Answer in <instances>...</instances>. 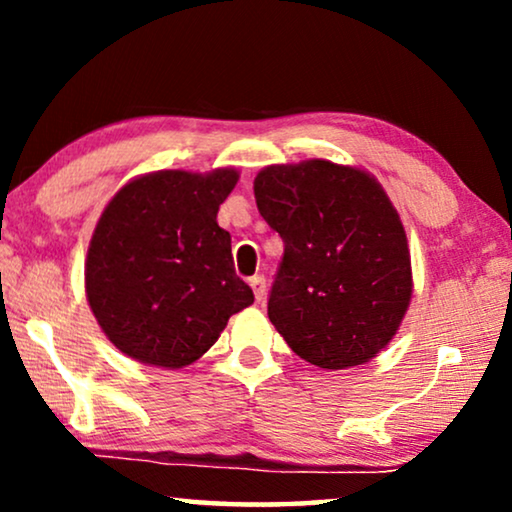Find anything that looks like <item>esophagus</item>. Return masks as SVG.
<instances>
[{"instance_id":"1","label":"esophagus","mask_w":512,"mask_h":512,"mask_svg":"<svg viewBox=\"0 0 512 512\" xmlns=\"http://www.w3.org/2000/svg\"><path fill=\"white\" fill-rule=\"evenodd\" d=\"M251 289H254V296H256V303H263L265 300V291H268V286H265V277L263 275H254L249 279Z\"/></svg>"}]
</instances>
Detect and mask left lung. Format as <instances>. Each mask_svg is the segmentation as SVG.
<instances>
[{
  "instance_id": "left-lung-1",
  "label": "left lung",
  "mask_w": 512,
  "mask_h": 512,
  "mask_svg": "<svg viewBox=\"0 0 512 512\" xmlns=\"http://www.w3.org/2000/svg\"><path fill=\"white\" fill-rule=\"evenodd\" d=\"M254 195L284 242L268 317L286 345L326 370L373 359L412 296L408 240L382 186L317 158L265 167Z\"/></svg>"
}]
</instances>
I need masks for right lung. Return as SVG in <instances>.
Masks as SVG:
<instances>
[{
    "mask_svg": "<svg viewBox=\"0 0 512 512\" xmlns=\"http://www.w3.org/2000/svg\"><path fill=\"white\" fill-rule=\"evenodd\" d=\"M235 170H163L125 184L88 247L86 296L107 338L132 359L184 368L254 303L216 223Z\"/></svg>",
    "mask_w": 512,
    "mask_h": 512,
    "instance_id": "right-lung-1",
    "label": "right lung"
}]
</instances>
